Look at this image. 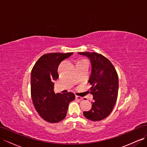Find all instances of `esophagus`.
<instances>
[{
    "label": "esophagus",
    "instance_id": "1",
    "mask_svg": "<svg viewBox=\"0 0 147 147\" xmlns=\"http://www.w3.org/2000/svg\"><path fill=\"white\" fill-rule=\"evenodd\" d=\"M75 98H76L77 100H79V101L82 100V99H83L81 96H75Z\"/></svg>",
    "mask_w": 147,
    "mask_h": 147
}]
</instances>
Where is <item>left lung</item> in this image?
Masks as SVG:
<instances>
[{
	"label": "left lung",
	"mask_w": 147,
	"mask_h": 147,
	"mask_svg": "<svg viewBox=\"0 0 147 147\" xmlns=\"http://www.w3.org/2000/svg\"><path fill=\"white\" fill-rule=\"evenodd\" d=\"M88 57L92 65L88 82L92 86L90 93L94 102L92 109L83 112L84 116L92 121L108 117L116 104L119 89V78L116 69L109 59L96 53H78Z\"/></svg>",
	"instance_id": "1"
}]
</instances>
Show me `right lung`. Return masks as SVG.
I'll list each match as a JSON object with an SVG mask.
<instances>
[{"mask_svg": "<svg viewBox=\"0 0 147 147\" xmlns=\"http://www.w3.org/2000/svg\"><path fill=\"white\" fill-rule=\"evenodd\" d=\"M73 53L44 54L34 64L31 74V95L34 108L43 119L57 123L65 117L69 103L75 100L72 92L56 93L54 92V80L59 78L60 63Z\"/></svg>", "mask_w": 147, "mask_h": 147, "instance_id": "obj_1", "label": "right lung"}]
</instances>
